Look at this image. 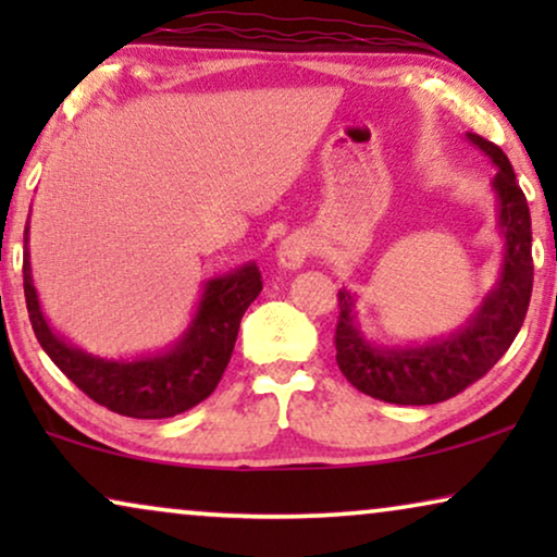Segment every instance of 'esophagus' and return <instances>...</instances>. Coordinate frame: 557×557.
I'll use <instances>...</instances> for the list:
<instances>
[{
	"label": "esophagus",
	"mask_w": 557,
	"mask_h": 557,
	"mask_svg": "<svg viewBox=\"0 0 557 557\" xmlns=\"http://www.w3.org/2000/svg\"><path fill=\"white\" fill-rule=\"evenodd\" d=\"M311 250H314V243H311L309 235L292 233L284 243H281L278 263L284 265V269H288V271H296V269H301V265L309 261Z\"/></svg>",
	"instance_id": "esophagus-1"
}]
</instances>
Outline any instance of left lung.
<instances>
[{
    "mask_svg": "<svg viewBox=\"0 0 557 557\" xmlns=\"http://www.w3.org/2000/svg\"><path fill=\"white\" fill-rule=\"evenodd\" d=\"M497 166L492 193L497 200V231L502 235V271L463 326L423 345L380 347L357 324L349 288H339V319L334 347L337 364L349 383L370 398L395 406H431L454 398L484 377L512 345L524 322L532 294V223L530 208L512 164L497 144L467 134Z\"/></svg>",
    "mask_w": 557,
    "mask_h": 557,
    "instance_id": "1",
    "label": "left lung"
}]
</instances>
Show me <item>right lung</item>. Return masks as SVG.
<instances>
[{"instance_id":"add662e5","label":"right lung","mask_w":557,"mask_h":557,"mask_svg":"<svg viewBox=\"0 0 557 557\" xmlns=\"http://www.w3.org/2000/svg\"><path fill=\"white\" fill-rule=\"evenodd\" d=\"M29 220L25 225V301L40 347L88 398L128 418H172L195 408L215 391L231 362L240 319L261 294L256 263H243L223 276L205 281L193 322L164 352L109 360L75 347L52 330L42 314L29 265Z\"/></svg>"}]
</instances>
